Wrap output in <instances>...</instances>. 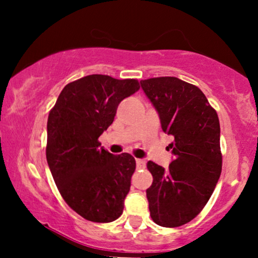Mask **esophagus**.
I'll list each match as a JSON object with an SVG mask.
<instances>
[{
  "mask_svg": "<svg viewBox=\"0 0 258 258\" xmlns=\"http://www.w3.org/2000/svg\"><path fill=\"white\" fill-rule=\"evenodd\" d=\"M136 164H137V168H144L146 167V161L142 159L136 160Z\"/></svg>",
  "mask_w": 258,
  "mask_h": 258,
  "instance_id": "34e87169",
  "label": "esophagus"
}]
</instances>
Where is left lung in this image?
<instances>
[{
	"label": "left lung",
	"instance_id": "8db88e82",
	"mask_svg": "<svg viewBox=\"0 0 258 258\" xmlns=\"http://www.w3.org/2000/svg\"><path fill=\"white\" fill-rule=\"evenodd\" d=\"M162 131L172 136L174 160L167 170L149 161L153 183L147 189L150 217L166 228L194 220L211 198L222 171L220 120L197 86L173 76L142 80Z\"/></svg>",
	"mask_w": 258,
	"mask_h": 258
}]
</instances>
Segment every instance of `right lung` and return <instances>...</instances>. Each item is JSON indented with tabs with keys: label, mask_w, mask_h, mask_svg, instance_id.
Listing matches in <instances>:
<instances>
[{
	"label": "right lung",
	"mask_w": 258,
	"mask_h": 258,
	"mask_svg": "<svg viewBox=\"0 0 258 258\" xmlns=\"http://www.w3.org/2000/svg\"><path fill=\"white\" fill-rule=\"evenodd\" d=\"M139 90L136 79L88 75L59 94L47 121L46 158L59 193L85 220L109 223L120 217L136 160L100 148L120 102Z\"/></svg>",
	"instance_id": "obj_1"
}]
</instances>
